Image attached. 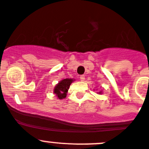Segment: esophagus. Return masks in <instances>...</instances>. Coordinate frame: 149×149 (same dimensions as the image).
<instances>
[{
  "mask_svg": "<svg viewBox=\"0 0 149 149\" xmlns=\"http://www.w3.org/2000/svg\"><path fill=\"white\" fill-rule=\"evenodd\" d=\"M80 80H81V81H84V79H85V76H84V75H81V76H80Z\"/></svg>",
  "mask_w": 149,
  "mask_h": 149,
  "instance_id": "1",
  "label": "esophagus"
}]
</instances>
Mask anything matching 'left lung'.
<instances>
[{
	"instance_id": "obj_1",
	"label": "left lung",
	"mask_w": 149,
	"mask_h": 149,
	"mask_svg": "<svg viewBox=\"0 0 149 149\" xmlns=\"http://www.w3.org/2000/svg\"><path fill=\"white\" fill-rule=\"evenodd\" d=\"M101 92H102V91H100L99 93H98V94H101V93H101Z\"/></svg>"
}]
</instances>
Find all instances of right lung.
Returning <instances> with one entry per match:
<instances>
[{"label": "right lung", "mask_w": 149, "mask_h": 149, "mask_svg": "<svg viewBox=\"0 0 149 149\" xmlns=\"http://www.w3.org/2000/svg\"><path fill=\"white\" fill-rule=\"evenodd\" d=\"M74 81L75 79H65L62 80L55 86L54 93L56 94V97L59 99H63V98H66L68 89L70 87L71 83Z\"/></svg>", "instance_id": "add662e5"}]
</instances>
